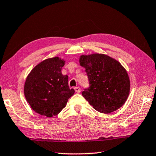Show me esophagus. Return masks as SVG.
Here are the masks:
<instances>
[{
  "instance_id": "obj_1",
  "label": "esophagus",
  "mask_w": 156,
  "mask_h": 156,
  "mask_svg": "<svg viewBox=\"0 0 156 156\" xmlns=\"http://www.w3.org/2000/svg\"><path fill=\"white\" fill-rule=\"evenodd\" d=\"M74 89H75L76 93H80V92L81 91V89L80 87H76L74 88Z\"/></svg>"
}]
</instances>
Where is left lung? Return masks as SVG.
<instances>
[{"instance_id":"obj_1","label":"left lung","mask_w":156,"mask_h":156,"mask_svg":"<svg viewBox=\"0 0 156 156\" xmlns=\"http://www.w3.org/2000/svg\"><path fill=\"white\" fill-rule=\"evenodd\" d=\"M79 62L85 68L89 83L82 95L95 109L109 113L125 104L130 91V80L119 62L101 54L82 55Z\"/></svg>"}]
</instances>
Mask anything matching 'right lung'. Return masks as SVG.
Segmentation results:
<instances>
[{
	"mask_svg": "<svg viewBox=\"0 0 156 156\" xmlns=\"http://www.w3.org/2000/svg\"><path fill=\"white\" fill-rule=\"evenodd\" d=\"M65 61L58 57L43 60L37 65L26 79L25 98L34 112L51 118L65 108L74 89L68 84V76L62 74Z\"/></svg>",
	"mask_w": 156,
	"mask_h": 156,
	"instance_id": "right-lung-1",
	"label": "right lung"
}]
</instances>
